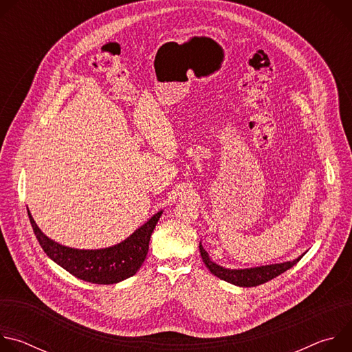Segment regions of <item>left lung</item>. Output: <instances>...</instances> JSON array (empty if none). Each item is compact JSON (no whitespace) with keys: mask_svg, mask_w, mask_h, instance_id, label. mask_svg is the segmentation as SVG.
Wrapping results in <instances>:
<instances>
[{"mask_svg":"<svg viewBox=\"0 0 352 352\" xmlns=\"http://www.w3.org/2000/svg\"><path fill=\"white\" fill-rule=\"evenodd\" d=\"M199 250H200V256H202V261L205 262L206 267L219 278L231 283L234 285L239 287H256L263 283H267L273 280L274 277L280 276L281 273L287 272L292 266H295L300 258L292 261V262H284V263H277V265H267V266H261V267H250V269H226L223 266L216 265L210 258L209 254L204 249L202 243H199Z\"/></svg>","mask_w":352,"mask_h":352,"instance_id":"obj_1","label":"left lung"}]
</instances>
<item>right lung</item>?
Listing matches in <instances>:
<instances>
[{"label":"right lung","mask_w":352,"mask_h":352,"mask_svg":"<svg viewBox=\"0 0 352 352\" xmlns=\"http://www.w3.org/2000/svg\"><path fill=\"white\" fill-rule=\"evenodd\" d=\"M163 212L156 213L125 241L104 249H75L45 236L28 210L34 235L50 259L72 276L93 284H116L133 276L146 259L148 241Z\"/></svg>","instance_id":"obj_1"}]
</instances>
